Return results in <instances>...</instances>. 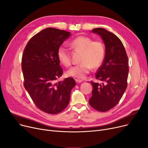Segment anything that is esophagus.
<instances>
[{"mask_svg": "<svg viewBox=\"0 0 148 148\" xmlns=\"http://www.w3.org/2000/svg\"><path fill=\"white\" fill-rule=\"evenodd\" d=\"M75 81H76V83H81V82H82V80H81V79H75Z\"/></svg>", "mask_w": 148, "mask_h": 148, "instance_id": "obj_1", "label": "esophagus"}]
</instances>
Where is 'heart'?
Instances as JSON below:
<instances>
[{"label": "heart", "instance_id": "1", "mask_svg": "<svg viewBox=\"0 0 148 148\" xmlns=\"http://www.w3.org/2000/svg\"><path fill=\"white\" fill-rule=\"evenodd\" d=\"M69 46L74 51L81 52L82 54L80 58L81 63L68 70L66 72L68 76L83 79L89 73L91 67L97 68L103 61L105 47L101 41H93L88 37L79 36L70 41ZM57 57L62 65L66 67L71 65V55L67 47H60Z\"/></svg>", "mask_w": 148, "mask_h": 148}]
</instances>
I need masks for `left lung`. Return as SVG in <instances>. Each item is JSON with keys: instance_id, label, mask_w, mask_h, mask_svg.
<instances>
[{"instance_id": "obj_1", "label": "left lung", "mask_w": 148, "mask_h": 148, "mask_svg": "<svg viewBox=\"0 0 148 148\" xmlns=\"http://www.w3.org/2000/svg\"><path fill=\"white\" fill-rule=\"evenodd\" d=\"M91 32L101 37L105 55L95 75L96 79L103 82H90L93 90L89 104L96 110L105 112L116 106L127 87L128 59L123 45L115 34L101 27L95 28Z\"/></svg>"}]
</instances>
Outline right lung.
<instances>
[{"label":"right lung","instance_id":"right-lung-1","mask_svg":"<svg viewBox=\"0 0 148 148\" xmlns=\"http://www.w3.org/2000/svg\"><path fill=\"white\" fill-rule=\"evenodd\" d=\"M69 36V32L46 28L29 40L22 55L24 87L37 108L48 114H58L67 107L76 86L72 78L57 82L63 74L57 51Z\"/></svg>","mask_w":148,"mask_h":148}]
</instances>
